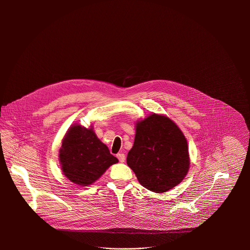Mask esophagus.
Segmentation results:
<instances>
[{
    "label": "esophagus",
    "mask_w": 250,
    "mask_h": 250,
    "mask_svg": "<svg viewBox=\"0 0 250 250\" xmlns=\"http://www.w3.org/2000/svg\"><path fill=\"white\" fill-rule=\"evenodd\" d=\"M116 157H117V159L119 160L120 163H124V162H125V155H124V154L119 153V154L116 155Z\"/></svg>",
    "instance_id": "esophagus-1"
}]
</instances>
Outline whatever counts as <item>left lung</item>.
Wrapping results in <instances>:
<instances>
[{"instance_id": "left-lung-1", "label": "left lung", "mask_w": 250, "mask_h": 250, "mask_svg": "<svg viewBox=\"0 0 250 250\" xmlns=\"http://www.w3.org/2000/svg\"><path fill=\"white\" fill-rule=\"evenodd\" d=\"M127 165L145 188L166 192L181 183L188 170L187 140L168 117L153 113L138 122Z\"/></svg>"}]
</instances>
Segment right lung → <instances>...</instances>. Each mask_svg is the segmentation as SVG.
Wrapping results in <instances>:
<instances>
[{
	"mask_svg": "<svg viewBox=\"0 0 250 250\" xmlns=\"http://www.w3.org/2000/svg\"><path fill=\"white\" fill-rule=\"evenodd\" d=\"M60 162L63 174L71 182L87 186L101 177L118 160L98 140L92 128L74 125L62 141Z\"/></svg>",
	"mask_w": 250,
	"mask_h": 250,
	"instance_id": "1",
	"label": "right lung"
}]
</instances>
